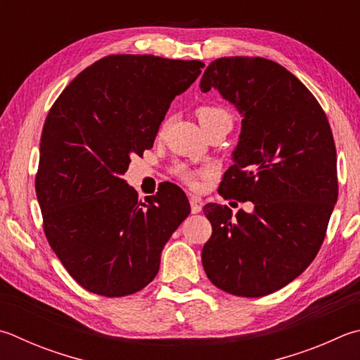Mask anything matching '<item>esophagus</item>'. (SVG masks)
<instances>
[{"mask_svg": "<svg viewBox=\"0 0 360 360\" xmlns=\"http://www.w3.org/2000/svg\"><path fill=\"white\" fill-rule=\"evenodd\" d=\"M191 209L192 214H198L202 209V201L198 197H191Z\"/></svg>", "mask_w": 360, "mask_h": 360, "instance_id": "1", "label": "esophagus"}]
</instances>
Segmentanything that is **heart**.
I'll return each mask as SVG.
<instances>
[{"instance_id": "obj_1", "label": "heart", "mask_w": 360, "mask_h": 360, "mask_svg": "<svg viewBox=\"0 0 360 360\" xmlns=\"http://www.w3.org/2000/svg\"><path fill=\"white\" fill-rule=\"evenodd\" d=\"M195 113H197L201 126L205 127V130L211 127L212 124L219 122L221 120H231L230 113H228L225 108L217 107V105H200L197 110H195ZM167 124H168V121L162 122L160 134L163 132V130H165ZM173 174L176 176V178L181 179L182 182H186V184L191 186V187H197V184H198L197 174H195L192 169L187 168L186 165H176L173 168Z\"/></svg>"}]
</instances>
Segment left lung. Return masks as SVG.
<instances>
[{"label":"left lung","instance_id":"obj_1","mask_svg":"<svg viewBox=\"0 0 360 360\" xmlns=\"http://www.w3.org/2000/svg\"><path fill=\"white\" fill-rule=\"evenodd\" d=\"M243 115L234 163L219 186L252 214L206 205L212 234L202 247L207 278L234 296L261 297L299 277L323 245L338 197L328 116L302 82L266 58H219L202 74Z\"/></svg>","mask_w":360,"mask_h":360}]
</instances>
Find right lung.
<instances>
[{"label": "right lung", "mask_w": 360, "mask_h": 360, "mask_svg": "<svg viewBox=\"0 0 360 360\" xmlns=\"http://www.w3.org/2000/svg\"><path fill=\"white\" fill-rule=\"evenodd\" d=\"M205 63L110 55L80 72L51 105L41 136L36 195L44 233L89 292L129 296L158 276L160 253L191 214L167 182L143 202L121 176L153 148L169 103Z\"/></svg>", "instance_id": "obj_1"}]
</instances>
